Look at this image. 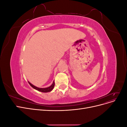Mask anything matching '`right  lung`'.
I'll list each match as a JSON object with an SVG mask.
<instances>
[{"mask_svg":"<svg viewBox=\"0 0 127 127\" xmlns=\"http://www.w3.org/2000/svg\"><path fill=\"white\" fill-rule=\"evenodd\" d=\"M29 83L30 85L33 88H34L35 90H36L37 91H39L41 92H43V93H47V92H49L51 91L55 86V82L54 81H53L52 84L50 86H49L47 88H39V87H37L35 86H34L31 83H30L29 82Z\"/></svg>","mask_w":127,"mask_h":127,"instance_id":"right-lung-1","label":"right lung"}]
</instances>
